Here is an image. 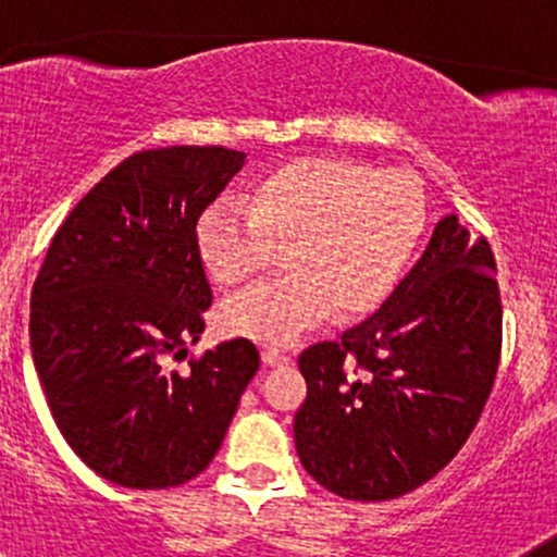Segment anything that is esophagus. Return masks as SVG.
Segmentation results:
<instances>
[{
    "mask_svg": "<svg viewBox=\"0 0 557 557\" xmlns=\"http://www.w3.org/2000/svg\"><path fill=\"white\" fill-rule=\"evenodd\" d=\"M261 361H264L267 367H283V363L290 361V356L283 354L280 348H272V345H270V348L261 350Z\"/></svg>",
    "mask_w": 557,
    "mask_h": 557,
    "instance_id": "esophagus-1",
    "label": "esophagus"
}]
</instances>
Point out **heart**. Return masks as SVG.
I'll list each match as a JSON object with an SVG mask.
<instances>
[{"mask_svg": "<svg viewBox=\"0 0 557 557\" xmlns=\"http://www.w3.org/2000/svg\"><path fill=\"white\" fill-rule=\"evenodd\" d=\"M243 207L212 203L196 220V251L220 283L264 270L287 243L290 274L257 283L222 304L233 335L285 345L335 306L363 314L400 283L430 230L417 175L372 170L343 157H298L248 183Z\"/></svg>", "mask_w": 557, "mask_h": 557, "instance_id": "b5f03b06", "label": "heart"}]
</instances>
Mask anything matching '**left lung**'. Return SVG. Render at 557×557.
<instances>
[{
  "instance_id": "1",
  "label": "left lung",
  "mask_w": 557,
  "mask_h": 557,
  "mask_svg": "<svg viewBox=\"0 0 557 557\" xmlns=\"http://www.w3.org/2000/svg\"><path fill=\"white\" fill-rule=\"evenodd\" d=\"M484 238L445 216L380 311L298 356L304 469L345 500H393L445 469L482 417L503 304Z\"/></svg>"
}]
</instances>
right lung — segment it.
Masks as SVG:
<instances>
[{"label": "right lung", "instance_id": "1", "mask_svg": "<svg viewBox=\"0 0 557 557\" xmlns=\"http://www.w3.org/2000/svg\"><path fill=\"white\" fill-rule=\"evenodd\" d=\"M246 162L225 146L123 159L75 203L30 290V350L62 437L131 490L185 484L212 463L259 372L246 337L188 369L185 345L212 306L196 220Z\"/></svg>", "mask_w": 557, "mask_h": 557}]
</instances>
